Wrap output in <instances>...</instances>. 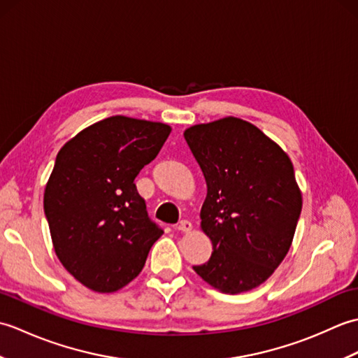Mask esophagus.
Segmentation results:
<instances>
[{
  "label": "esophagus",
  "instance_id": "1",
  "mask_svg": "<svg viewBox=\"0 0 358 358\" xmlns=\"http://www.w3.org/2000/svg\"><path fill=\"white\" fill-rule=\"evenodd\" d=\"M177 229L181 232H191L192 231V223L189 220H181V222L177 224Z\"/></svg>",
  "mask_w": 358,
  "mask_h": 358
}]
</instances>
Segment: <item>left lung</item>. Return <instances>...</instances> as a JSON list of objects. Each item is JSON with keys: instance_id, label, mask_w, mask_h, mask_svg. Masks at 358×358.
<instances>
[{"instance_id": "1", "label": "left lung", "mask_w": 358, "mask_h": 358, "mask_svg": "<svg viewBox=\"0 0 358 358\" xmlns=\"http://www.w3.org/2000/svg\"><path fill=\"white\" fill-rule=\"evenodd\" d=\"M208 194L200 218L212 241L194 271L214 289L240 294L268 280L292 245L301 192L291 158L257 126L235 117L185 131Z\"/></svg>"}]
</instances>
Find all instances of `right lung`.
<instances>
[{
	"label": "right lung",
	"mask_w": 358,
	"mask_h": 358,
	"mask_svg": "<svg viewBox=\"0 0 358 358\" xmlns=\"http://www.w3.org/2000/svg\"><path fill=\"white\" fill-rule=\"evenodd\" d=\"M169 134L164 123L115 115L83 129L58 152L44 189L53 249L95 292L131 283L163 235L134 180Z\"/></svg>",
	"instance_id": "obj_1"
}]
</instances>
